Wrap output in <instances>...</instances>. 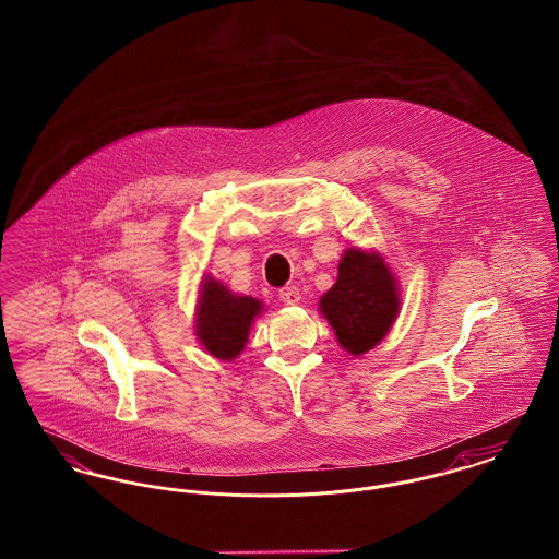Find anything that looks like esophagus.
<instances>
[{"label":"esophagus","mask_w":559,"mask_h":559,"mask_svg":"<svg viewBox=\"0 0 559 559\" xmlns=\"http://www.w3.org/2000/svg\"><path fill=\"white\" fill-rule=\"evenodd\" d=\"M281 299H283V304H287V306H297L299 304V299H301V293L297 287H285V289H281Z\"/></svg>","instance_id":"34e87169"}]
</instances>
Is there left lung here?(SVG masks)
Listing matches in <instances>:
<instances>
[{"label":"left lung","instance_id":"1","mask_svg":"<svg viewBox=\"0 0 559 559\" xmlns=\"http://www.w3.org/2000/svg\"><path fill=\"white\" fill-rule=\"evenodd\" d=\"M399 278L377 249L347 247L335 285L319 299V312L337 344L352 356L379 346L400 314Z\"/></svg>","mask_w":559,"mask_h":559}]
</instances>
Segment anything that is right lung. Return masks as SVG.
Instances as JSON below:
<instances>
[{
  "instance_id": "right-lung-1",
  "label": "right lung",
  "mask_w": 559,
  "mask_h": 559,
  "mask_svg": "<svg viewBox=\"0 0 559 559\" xmlns=\"http://www.w3.org/2000/svg\"><path fill=\"white\" fill-rule=\"evenodd\" d=\"M262 312L260 299L233 293L222 281L205 274L197 297L194 335L210 356L233 362L247 346L251 324Z\"/></svg>"
}]
</instances>
